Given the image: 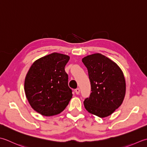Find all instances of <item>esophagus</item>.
<instances>
[{
  "label": "esophagus",
  "mask_w": 147,
  "mask_h": 147,
  "mask_svg": "<svg viewBox=\"0 0 147 147\" xmlns=\"http://www.w3.org/2000/svg\"><path fill=\"white\" fill-rule=\"evenodd\" d=\"M75 92L77 94H79L80 93V89L79 88H77L76 90H75Z\"/></svg>",
  "instance_id": "esophagus-1"
}]
</instances>
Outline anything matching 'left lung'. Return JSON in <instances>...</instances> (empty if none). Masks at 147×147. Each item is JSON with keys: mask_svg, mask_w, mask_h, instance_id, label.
I'll list each match as a JSON object with an SVG mask.
<instances>
[{"mask_svg": "<svg viewBox=\"0 0 147 147\" xmlns=\"http://www.w3.org/2000/svg\"><path fill=\"white\" fill-rule=\"evenodd\" d=\"M91 86L84 105L87 111L99 117L110 115L121 105L125 94V80L118 65L100 53L83 58Z\"/></svg>", "mask_w": 147, "mask_h": 147, "instance_id": "8db88e82", "label": "left lung"}]
</instances>
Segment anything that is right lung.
Masks as SVG:
<instances>
[{
    "label": "right lung",
    "instance_id": "1",
    "mask_svg": "<svg viewBox=\"0 0 147 147\" xmlns=\"http://www.w3.org/2000/svg\"><path fill=\"white\" fill-rule=\"evenodd\" d=\"M70 57L53 53L34 61L25 79L29 104L42 115L50 117L63 111L72 98L65 67Z\"/></svg>",
    "mask_w": 147,
    "mask_h": 147
}]
</instances>
